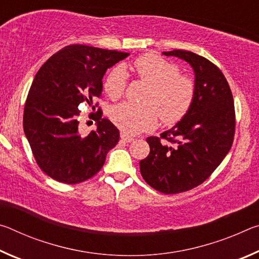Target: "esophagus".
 I'll use <instances>...</instances> for the list:
<instances>
[{
    "instance_id": "obj_1",
    "label": "esophagus",
    "mask_w": 259,
    "mask_h": 259,
    "mask_svg": "<svg viewBox=\"0 0 259 259\" xmlns=\"http://www.w3.org/2000/svg\"><path fill=\"white\" fill-rule=\"evenodd\" d=\"M120 137H121V139L123 140V142H125V143H131V142H133V140H134V138L131 137V136H129L128 134H125V133H121Z\"/></svg>"
}]
</instances>
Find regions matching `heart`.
I'll list each match as a JSON object with an SVG mask.
<instances>
[{
    "label": "heart",
    "instance_id": "obj_1",
    "mask_svg": "<svg viewBox=\"0 0 259 259\" xmlns=\"http://www.w3.org/2000/svg\"><path fill=\"white\" fill-rule=\"evenodd\" d=\"M136 73L150 84L144 102L137 105L122 103L111 112V120L117 128L129 135H136L155 128L159 121L174 124L181 121L193 104L195 85L179 68L156 55L146 54L135 60ZM126 72L123 66L114 67L104 80V90L108 97H121L126 87Z\"/></svg>",
    "mask_w": 259,
    "mask_h": 259
}]
</instances>
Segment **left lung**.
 <instances>
[{"label":"left lung","mask_w":259,"mask_h":259,"mask_svg":"<svg viewBox=\"0 0 259 259\" xmlns=\"http://www.w3.org/2000/svg\"><path fill=\"white\" fill-rule=\"evenodd\" d=\"M191 65L195 96L185 116L161 138L148 137L150 154L139 162L148 185L164 194L192 190L202 184L222 163L233 144V96L224 74L204 57L185 50L162 52Z\"/></svg>","instance_id":"8db88e82"}]
</instances>
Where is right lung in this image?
Masks as SVG:
<instances>
[{"label":"right lung","mask_w":259,"mask_h":259,"mask_svg":"<svg viewBox=\"0 0 259 259\" xmlns=\"http://www.w3.org/2000/svg\"><path fill=\"white\" fill-rule=\"evenodd\" d=\"M126 52L72 45L50 57L38 69L24 109V131L35 160L48 176L65 184L82 183L103 168L120 133L98 111L97 130L78 133V106L95 108L107 68ZM97 106V105H96Z\"/></svg>","instance_id":"obj_1"}]
</instances>
